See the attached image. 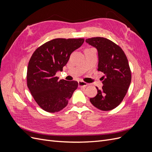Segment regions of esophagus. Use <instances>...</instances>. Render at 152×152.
I'll list each match as a JSON object with an SVG mask.
<instances>
[{
	"label": "esophagus",
	"mask_w": 152,
	"mask_h": 152,
	"mask_svg": "<svg viewBox=\"0 0 152 152\" xmlns=\"http://www.w3.org/2000/svg\"><path fill=\"white\" fill-rule=\"evenodd\" d=\"M78 83H79V87H86L87 85H88V84L86 83V82H85L84 81H82V80H80L78 82Z\"/></svg>",
	"instance_id": "obj_1"
}]
</instances>
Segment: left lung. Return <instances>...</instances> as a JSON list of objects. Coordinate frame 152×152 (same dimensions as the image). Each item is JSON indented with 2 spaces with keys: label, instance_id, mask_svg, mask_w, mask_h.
Here are the masks:
<instances>
[{
  "label": "left lung",
  "instance_id": "1",
  "mask_svg": "<svg viewBox=\"0 0 152 152\" xmlns=\"http://www.w3.org/2000/svg\"><path fill=\"white\" fill-rule=\"evenodd\" d=\"M86 42L96 48L98 53V70L103 72L102 88L90 98L96 108L109 111L120 104L131 82V72L127 58L121 47L104 37L87 39Z\"/></svg>",
  "mask_w": 152,
  "mask_h": 152
}]
</instances>
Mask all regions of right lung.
Listing matches in <instances>:
<instances>
[{
	"label": "right lung",
	"instance_id": "obj_1",
	"mask_svg": "<svg viewBox=\"0 0 152 152\" xmlns=\"http://www.w3.org/2000/svg\"><path fill=\"white\" fill-rule=\"evenodd\" d=\"M84 42V39H55L42 44L32 54L27 68V86L45 111H60L77 89V81L59 80L56 73L63 70L70 54Z\"/></svg>",
	"mask_w": 152,
	"mask_h": 152
}]
</instances>
